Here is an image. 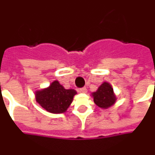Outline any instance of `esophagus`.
<instances>
[{
    "label": "esophagus",
    "instance_id": "esophagus-1",
    "mask_svg": "<svg viewBox=\"0 0 155 155\" xmlns=\"http://www.w3.org/2000/svg\"><path fill=\"white\" fill-rule=\"evenodd\" d=\"M80 91L82 93H86L87 92V89L85 88V87H82V88L80 89Z\"/></svg>",
    "mask_w": 155,
    "mask_h": 155
}]
</instances>
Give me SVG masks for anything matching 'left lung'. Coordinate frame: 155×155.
<instances>
[{"instance_id":"1","label":"left lung","mask_w":155,"mask_h":155,"mask_svg":"<svg viewBox=\"0 0 155 155\" xmlns=\"http://www.w3.org/2000/svg\"><path fill=\"white\" fill-rule=\"evenodd\" d=\"M94 102L101 108L110 107L116 102V96L111 85L107 82H103L97 91L92 93Z\"/></svg>"}]
</instances>
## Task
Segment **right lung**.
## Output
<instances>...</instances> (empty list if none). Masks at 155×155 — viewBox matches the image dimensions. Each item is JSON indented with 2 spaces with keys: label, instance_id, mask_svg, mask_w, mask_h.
I'll return each mask as SVG.
<instances>
[{
  "label": "right lung",
  "instance_id": "right-lung-1",
  "mask_svg": "<svg viewBox=\"0 0 155 155\" xmlns=\"http://www.w3.org/2000/svg\"><path fill=\"white\" fill-rule=\"evenodd\" d=\"M77 94L73 89H64L58 81L52 82L48 88L37 91L35 97L38 103L51 113H63L66 111Z\"/></svg>",
  "mask_w": 155,
  "mask_h": 155
}]
</instances>
